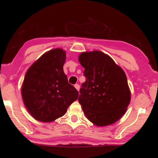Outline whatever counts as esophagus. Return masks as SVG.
<instances>
[{
  "label": "esophagus",
  "instance_id": "obj_1",
  "mask_svg": "<svg viewBox=\"0 0 158 158\" xmlns=\"http://www.w3.org/2000/svg\"><path fill=\"white\" fill-rule=\"evenodd\" d=\"M74 87H75V88H77V90H78V91H79V88H80V87H79V84H76L75 85H74Z\"/></svg>",
  "mask_w": 158,
  "mask_h": 158
}]
</instances>
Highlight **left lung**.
<instances>
[{
	"label": "left lung",
	"instance_id": "8db88e82",
	"mask_svg": "<svg viewBox=\"0 0 158 158\" xmlns=\"http://www.w3.org/2000/svg\"><path fill=\"white\" fill-rule=\"evenodd\" d=\"M85 68L79 102L90 122L106 126L117 122L126 113L131 100L126 75L109 56L97 51L80 54Z\"/></svg>",
	"mask_w": 158,
	"mask_h": 158
}]
</instances>
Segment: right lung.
<instances>
[{
	"mask_svg": "<svg viewBox=\"0 0 158 158\" xmlns=\"http://www.w3.org/2000/svg\"><path fill=\"white\" fill-rule=\"evenodd\" d=\"M66 53L62 49L47 52L31 65L25 75L21 94L30 114L41 122L62 117L79 97L63 70Z\"/></svg>",
	"mask_w": 158,
	"mask_h": 158,
	"instance_id": "add662e5",
	"label": "right lung"
}]
</instances>
